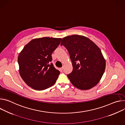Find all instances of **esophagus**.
Masks as SVG:
<instances>
[{"instance_id":"esophagus-1","label":"esophagus","mask_w":125,"mask_h":125,"mask_svg":"<svg viewBox=\"0 0 125 125\" xmlns=\"http://www.w3.org/2000/svg\"><path fill=\"white\" fill-rule=\"evenodd\" d=\"M63 67H62V68H59V70L61 72L63 71Z\"/></svg>"}]
</instances>
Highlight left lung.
I'll list each match as a JSON object with an SVG mask.
<instances>
[{
	"mask_svg": "<svg viewBox=\"0 0 125 125\" xmlns=\"http://www.w3.org/2000/svg\"><path fill=\"white\" fill-rule=\"evenodd\" d=\"M61 45L70 54L73 70L67 75L77 88L87 90L100 81L106 68V61L100 49L88 37L72 35L64 37Z\"/></svg>",
	"mask_w": 125,
	"mask_h": 125,
	"instance_id": "1",
	"label": "left lung"
}]
</instances>
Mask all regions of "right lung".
<instances>
[{"label": "right lung", "instance_id": "right-lung-1", "mask_svg": "<svg viewBox=\"0 0 125 125\" xmlns=\"http://www.w3.org/2000/svg\"><path fill=\"white\" fill-rule=\"evenodd\" d=\"M61 39L48 37L33 39L19 54L20 75L31 88L43 90L55 83L60 71L51 63V54Z\"/></svg>", "mask_w": 125, "mask_h": 125}]
</instances>
